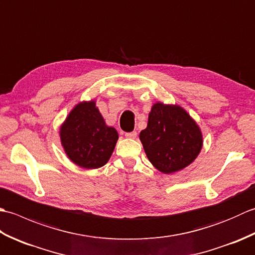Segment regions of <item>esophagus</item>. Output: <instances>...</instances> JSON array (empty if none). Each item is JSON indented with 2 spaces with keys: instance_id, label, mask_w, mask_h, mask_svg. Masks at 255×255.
<instances>
[{
  "instance_id": "esophagus-1",
  "label": "esophagus",
  "mask_w": 255,
  "mask_h": 255,
  "mask_svg": "<svg viewBox=\"0 0 255 255\" xmlns=\"http://www.w3.org/2000/svg\"><path fill=\"white\" fill-rule=\"evenodd\" d=\"M125 136L127 138H130V139H134L137 137V132L136 131H131V132H126L125 133Z\"/></svg>"
}]
</instances>
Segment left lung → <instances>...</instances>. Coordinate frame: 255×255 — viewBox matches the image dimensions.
<instances>
[{
    "label": "left lung",
    "mask_w": 255,
    "mask_h": 255,
    "mask_svg": "<svg viewBox=\"0 0 255 255\" xmlns=\"http://www.w3.org/2000/svg\"><path fill=\"white\" fill-rule=\"evenodd\" d=\"M139 138L149 161L164 174L188 166L203 148V133L189 114L161 102L151 108L147 128Z\"/></svg>",
    "instance_id": "1"
}]
</instances>
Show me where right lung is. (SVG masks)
<instances>
[{"instance_id": "right-lung-1", "label": "right lung", "mask_w": 255, "mask_h": 255, "mask_svg": "<svg viewBox=\"0 0 255 255\" xmlns=\"http://www.w3.org/2000/svg\"><path fill=\"white\" fill-rule=\"evenodd\" d=\"M60 140L68 158L88 170L105 165L115 149L118 132L107 126L95 101L81 102L60 127Z\"/></svg>"}]
</instances>
